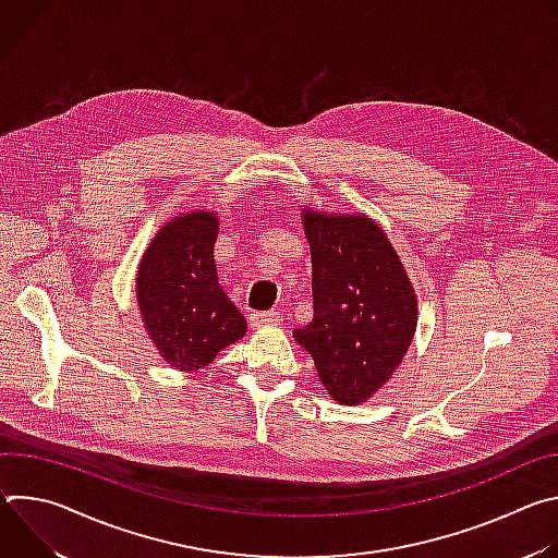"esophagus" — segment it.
<instances>
[{
  "label": "esophagus",
  "mask_w": 558,
  "mask_h": 558,
  "mask_svg": "<svg viewBox=\"0 0 558 558\" xmlns=\"http://www.w3.org/2000/svg\"><path fill=\"white\" fill-rule=\"evenodd\" d=\"M250 323L254 329H265V327H276L282 323V313L278 311H267V313H252Z\"/></svg>",
  "instance_id": "1"
}]
</instances>
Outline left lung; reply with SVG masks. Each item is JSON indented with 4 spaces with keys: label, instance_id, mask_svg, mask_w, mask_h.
I'll use <instances>...</instances> for the list:
<instances>
[{
    "label": "left lung",
    "instance_id": "obj_1",
    "mask_svg": "<svg viewBox=\"0 0 558 558\" xmlns=\"http://www.w3.org/2000/svg\"><path fill=\"white\" fill-rule=\"evenodd\" d=\"M313 267V323L295 329L338 404H362L400 368L417 329V293L384 229L366 214L302 207Z\"/></svg>",
    "mask_w": 558,
    "mask_h": 558
}]
</instances>
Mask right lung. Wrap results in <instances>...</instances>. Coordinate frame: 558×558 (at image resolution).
<instances>
[{"mask_svg":"<svg viewBox=\"0 0 558 558\" xmlns=\"http://www.w3.org/2000/svg\"><path fill=\"white\" fill-rule=\"evenodd\" d=\"M218 216L196 209L161 225L141 256L136 302L143 327L177 371H198L247 333L245 315L218 282Z\"/></svg>","mask_w":558,"mask_h":558,"instance_id":"obj_1","label":"right lung"}]
</instances>
